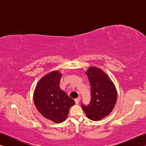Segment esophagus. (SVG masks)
<instances>
[{
	"label": "esophagus",
	"mask_w": 146,
	"mask_h": 146,
	"mask_svg": "<svg viewBox=\"0 0 146 146\" xmlns=\"http://www.w3.org/2000/svg\"><path fill=\"white\" fill-rule=\"evenodd\" d=\"M75 101L76 104H78L80 103V97L75 99Z\"/></svg>",
	"instance_id": "1"
}]
</instances>
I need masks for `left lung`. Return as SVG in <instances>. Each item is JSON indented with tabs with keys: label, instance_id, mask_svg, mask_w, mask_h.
Returning a JSON list of instances; mask_svg holds the SVG:
<instances>
[{
	"label": "left lung",
	"instance_id": "left-lung-1",
	"mask_svg": "<svg viewBox=\"0 0 146 146\" xmlns=\"http://www.w3.org/2000/svg\"><path fill=\"white\" fill-rule=\"evenodd\" d=\"M91 86V100L82 108L89 119L98 121L108 115L116 104L117 94L113 82L106 73L96 67L86 71Z\"/></svg>",
	"mask_w": 146,
	"mask_h": 146
}]
</instances>
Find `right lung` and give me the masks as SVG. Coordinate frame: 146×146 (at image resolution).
<instances>
[{"mask_svg": "<svg viewBox=\"0 0 146 146\" xmlns=\"http://www.w3.org/2000/svg\"><path fill=\"white\" fill-rule=\"evenodd\" d=\"M61 75L58 71L45 75L38 82L34 93L37 109L42 115L55 123L64 121L70 107L75 104L59 86Z\"/></svg>", "mask_w": 146, "mask_h": 146, "instance_id": "right-lung-1", "label": "right lung"}]
</instances>
